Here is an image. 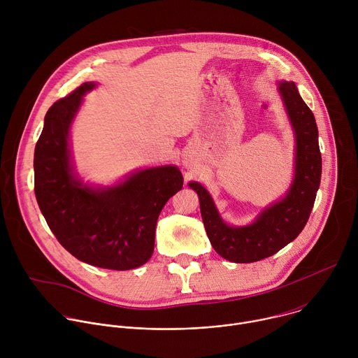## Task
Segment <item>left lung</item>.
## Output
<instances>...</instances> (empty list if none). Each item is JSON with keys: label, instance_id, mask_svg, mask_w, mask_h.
I'll return each mask as SVG.
<instances>
[{"label": "left lung", "instance_id": "1", "mask_svg": "<svg viewBox=\"0 0 358 358\" xmlns=\"http://www.w3.org/2000/svg\"><path fill=\"white\" fill-rule=\"evenodd\" d=\"M278 90L296 137L294 178L286 195L266 207L253 224L229 227L218 214L210 192L199 182L188 184L198 194L202 222L213 248L229 262L250 264L272 257L297 238L315 206L322 178L317 124L294 82H280Z\"/></svg>", "mask_w": 358, "mask_h": 358}]
</instances>
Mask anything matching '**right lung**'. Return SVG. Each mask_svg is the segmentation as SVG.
<instances>
[{"label":"right lung","instance_id":"obj_1","mask_svg":"<svg viewBox=\"0 0 358 358\" xmlns=\"http://www.w3.org/2000/svg\"><path fill=\"white\" fill-rule=\"evenodd\" d=\"M94 86L80 85L46 112L35 145L34 189L48 227L76 259L129 271L151 258L159 215L184 178L176 166L140 170L106 188L89 187L75 176L69 130L83 94Z\"/></svg>","mask_w":358,"mask_h":358}]
</instances>
